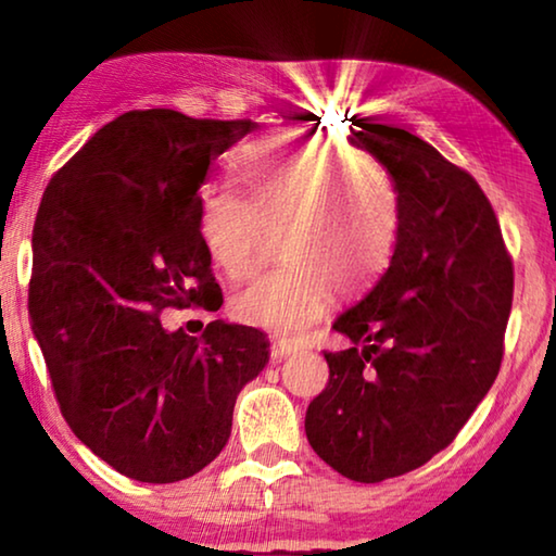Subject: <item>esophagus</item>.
Wrapping results in <instances>:
<instances>
[{
    "mask_svg": "<svg viewBox=\"0 0 556 556\" xmlns=\"http://www.w3.org/2000/svg\"><path fill=\"white\" fill-rule=\"evenodd\" d=\"M296 351H299V345L287 341V338H281V341H275V355L277 357H291Z\"/></svg>",
    "mask_w": 556,
    "mask_h": 556,
    "instance_id": "obj_1",
    "label": "esophagus"
}]
</instances>
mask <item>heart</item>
I'll list each match as a JSON object with an SVG mask.
<instances>
[{
    "mask_svg": "<svg viewBox=\"0 0 556 556\" xmlns=\"http://www.w3.org/2000/svg\"><path fill=\"white\" fill-rule=\"evenodd\" d=\"M248 193L218 186L201 205L203 248L225 277L257 269L275 232L287 267L232 299L248 326L301 333L333 299L370 289L388 269L402 225L400 188L378 159L314 137L267 139L242 156Z\"/></svg>",
    "mask_w": 556,
    "mask_h": 556,
    "instance_id": "1",
    "label": "heart"
}]
</instances>
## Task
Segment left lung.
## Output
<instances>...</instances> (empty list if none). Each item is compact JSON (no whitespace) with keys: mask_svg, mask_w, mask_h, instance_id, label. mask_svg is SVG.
<instances>
[{"mask_svg":"<svg viewBox=\"0 0 556 556\" xmlns=\"http://www.w3.org/2000/svg\"><path fill=\"white\" fill-rule=\"evenodd\" d=\"M348 142L390 168L402 225L390 267L333 328L306 439L338 473L380 483L446 448L491 390L513 306V260L483 188L407 129L363 119Z\"/></svg>","mask_w":556,"mask_h":556,"instance_id":"8db88e82","label":"left lung"}]
</instances>
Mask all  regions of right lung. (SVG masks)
I'll return each mask as SVG.
<instances>
[{"mask_svg": "<svg viewBox=\"0 0 556 556\" xmlns=\"http://www.w3.org/2000/svg\"><path fill=\"white\" fill-rule=\"evenodd\" d=\"M252 119L131 110L46 186L34 223L29 314L61 414L122 476L176 483L228 444L240 390L269 361L267 336L213 321L168 333L164 308L218 312L203 248L201 186Z\"/></svg>", "mask_w": 556, "mask_h": 556, "instance_id": "add662e5", "label": "right lung"}]
</instances>
